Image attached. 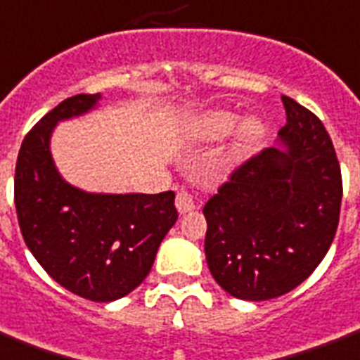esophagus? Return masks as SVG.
Returning <instances> with one entry per match:
<instances>
[{
    "mask_svg": "<svg viewBox=\"0 0 360 360\" xmlns=\"http://www.w3.org/2000/svg\"><path fill=\"white\" fill-rule=\"evenodd\" d=\"M175 205H177V211L179 213H188V211L196 210L198 204H196V198H194V194L191 191H186V188H181L177 192V198H175Z\"/></svg>",
    "mask_w": 360,
    "mask_h": 360,
    "instance_id": "obj_1",
    "label": "esophagus"
}]
</instances>
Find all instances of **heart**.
Returning <instances> with one entry per match:
<instances>
[{
  "label": "heart",
  "mask_w": 360,
  "mask_h": 360,
  "mask_svg": "<svg viewBox=\"0 0 360 360\" xmlns=\"http://www.w3.org/2000/svg\"><path fill=\"white\" fill-rule=\"evenodd\" d=\"M236 124H238V117L234 113L213 111V113H207L202 117V120H200V131L207 139H221V137L229 136L230 131L234 130ZM260 134H262V128H260L259 122L247 120L245 124L240 128V131H238V141H240L241 147H249V145H253L259 139Z\"/></svg>",
  "instance_id": "heart-1"
}]
</instances>
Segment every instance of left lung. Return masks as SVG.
I'll return each instance as SVG.
<instances>
[{
    "instance_id": "8db88e82",
    "label": "left lung",
    "mask_w": 360,
    "mask_h": 360,
    "mask_svg": "<svg viewBox=\"0 0 360 360\" xmlns=\"http://www.w3.org/2000/svg\"><path fill=\"white\" fill-rule=\"evenodd\" d=\"M285 150L266 147L229 175L204 205L211 276L241 300H270L296 289L333 245L342 172L325 126L281 96Z\"/></svg>"
}]
</instances>
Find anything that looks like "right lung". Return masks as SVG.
<instances>
[{
  "label": "right lung",
  "instance_id": "right-lung-1",
  "mask_svg": "<svg viewBox=\"0 0 360 360\" xmlns=\"http://www.w3.org/2000/svg\"><path fill=\"white\" fill-rule=\"evenodd\" d=\"M98 98H68L27 131L16 158L15 205L22 238L43 270L73 295L111 302L147 278L177 210L172 191L89 194L60 177L49 149L52 128Z\"/></svg>",
  "mask_w": 360,
  "mask_h": 360
}]
</instances>
